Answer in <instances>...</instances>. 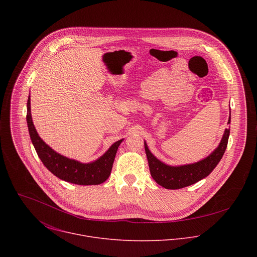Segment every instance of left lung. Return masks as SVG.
<instances>
[{
    "mask_svg": "<svg viewBox=\"0 0 257 257\" xmlns=\"http://www.w3.org/2000/svg\"><path fill=\"white\" fill-rule=\"evenodd\" d=\"M231 123V114L228 124ZM230 129H226L217 148L205 159L190 165L173 167L158 160L149 150L144 141L145 154L148 157L151 175L159 185L166 189H180L190 186L201 179L207 177L222 160L229 140Z\"/></svg>",
    "mask_w": 257,
    "mask_h": 257,
    "instance_id": "1",
    "label": "left lung"
}]
</instances>
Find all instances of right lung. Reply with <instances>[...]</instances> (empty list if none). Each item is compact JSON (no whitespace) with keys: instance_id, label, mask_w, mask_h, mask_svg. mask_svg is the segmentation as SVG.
I'll list each match as a JSON object with an SVG mask.
<instances>
[{"instance_id":"1","label":"right lung","mask_w":257,"mask_h":257,"mask_svg":"<svg viewBox=\"0 0 257 257\" xmlns=\"http://www.w3.org/2000/svg\"><path fill=\"white\" fill-rule=\"evenodd\" d=\"M30 112L29 95L27 100L26 120L30 139L43 164L56 177L77 185H98L103 183L111 175L118 148L123 139L112 144L106 153L96 161L88 164H82L78 161L68 159L52 150L36 132Z\"/></svg>"}]
</instances>
